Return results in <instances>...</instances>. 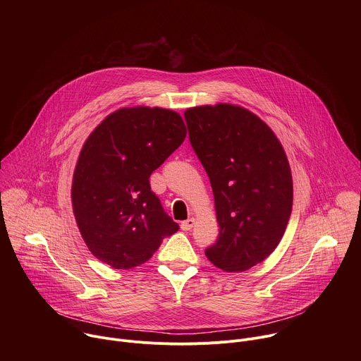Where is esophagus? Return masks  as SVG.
<instances>
[{"instance_id":"34e87169","label":"esophagus","mask_w":361,"mask_h":361,"mask_svg":"<svg viewBox=\"0 0 361 361\" xmlns=\"http://www.w3.org/2000/svg\"><path fill=\"white\" fill-rule=\"evenodd\" d=\"M194 219H188V220H185V221H183L181 223V230H184V231H188V230H191L192 228V226H194Z\"/></svg>"}]
</instances>
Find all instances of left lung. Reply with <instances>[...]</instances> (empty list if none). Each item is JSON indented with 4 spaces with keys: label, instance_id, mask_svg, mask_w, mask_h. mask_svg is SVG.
Masks as SVG:
<instances>
[{
    "label": "left lung",
    "instance_id": "1",
    "mask_svg": "<svg viewBox=\"0 0 361 361\" xmlns=\"http://www.w3.org/2000/svg\"><path fill=\"white\" fill-rule=\"evenodd\" d=\"M184 118L210 178L220 226L205 255L224 271H245L266 260L286 231L293 207L286 152L270 127L245 109L204 106Z\"/></svg>",
    "mask_w": 361,
    "mask_h": 361
}]
</instances>
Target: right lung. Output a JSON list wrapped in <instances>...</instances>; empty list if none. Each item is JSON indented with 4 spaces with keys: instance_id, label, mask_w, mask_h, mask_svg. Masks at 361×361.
I'll return each mask as SVG.
<instances>
[{
    "instance_id": "right-lung-1",
    "label": "right lung",
    "mask_w": 361,
    "mask_h": 361,
    "mask_svg": "<svg viewBox=\"0 0 361 361\" xmlns=\"http://www.w3.org/2000/svg\"><path fill=\"white\" fill-rule=\"evenodd\" d=\"M183 118L164 109H121L87 138L74 171L73 209L98 260L117 270L145 263L180 226L149 176L183 144Z\"/></svg>"
}]
</instances>
